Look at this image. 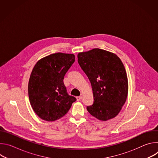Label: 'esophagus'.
<instances>
[{
    "label": "esophagus",
    "mask_w": 158,
    "mask_h": 158,
    "mask_svg": "<svg viewBox=\"0 0 158 158\" xmlns=\"http://www.w3.org/2000/svg\"><path fill=\"white\" fill-rule=\"evenodd\" d=\"M76 99H77V101H81L82 99V96H77L76 97Z\"/></svg>",
    "instance_id": "1"
}]
</instances>
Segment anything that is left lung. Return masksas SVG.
<instances>
[{
  "instance_id": "left-lung-1",
  "label": "left lung",
  "mask_w": 158,
  "mask_h": 158,
  "mask_svg": "<svg viewBox=\"0 0 158 158\" xmlns=\"http://www.w3.org/2000/svg\"><path fill=\"white\" fill-rule=\"evenodd\" d=\"M78 63L91 82L93 105L87 106L92 116L101 121L116 117L124 104L128 82L124 66L114 54L94 49L77 55Z\"/></svg>"
}]
</instances>
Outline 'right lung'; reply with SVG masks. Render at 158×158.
Listing matches in <instances>:
<instances>
[{"label":"right lung","instance_id":"obj_1","mask_svg":"<svg viewBox=\"0 0 158 158\" xmlns=\"http://www.w3.org/2000/svg\"><path fill=\"white\" fill-rule=\"evenodd\" d=\"M74 61V54L58 52L41 59L35 65L28 93L34 111L42 119L54 121L60 119L76 101L67 93L63 82Z\"/></svg>","mask_w":158,"mask_h":158}]
</instances>
